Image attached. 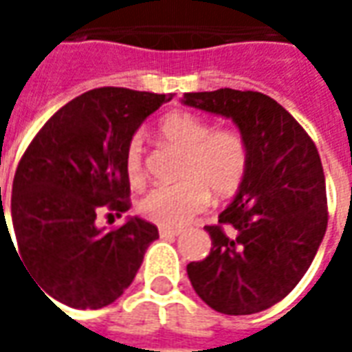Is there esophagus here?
I'll return each instance as SVG.
<instances>
[{"label":"esophagus","instance_id":"obj_1","mask_svg":"<svg viewBox=\"0 0 352 352\" xmlns=\"http://www.w3.org/2000/svg\"><path fill=\"white\" fill-rule=\"evenodd\" d=\"M158 232H160V237H164V239H171V237L181 236V230H173V228H160V230H158Z\"/></svg>","mask_w":352,"mask_h":352}]
</instances>
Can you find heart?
Returning <instances> with one entry per match:
<instances>
[{"instance_id": "1", "label": "heart", "mask_w": 352, "mask_h": 352, "mask_svg": "<svg viewBox=\"0 0 352 352\" xmlns=\"http://www.w3.org/2000/svg\"><path fill=\"white\" fill-rule=\"evenodd\" d=\"M158 133L183 153L181 179L156 186L139 201V213L162 228H183L207 206L211 192L226 198L237 190L249 164L247 141L237 130L219 128L190 111L169 113L158 122ZM126 175L133 186L145 183L143 141L133 135L124 156Z\"/></svg>"}]
</instances>
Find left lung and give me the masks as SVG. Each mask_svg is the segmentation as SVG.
<instances>
[{
	"label": "left lung",
	"mask_w": 352,
	"mask_h": 352,
	"mask_svg": "<svg viewBox=\"0 0 352 352\" xmlns=\"http://www.w3.org/2000/svg\"><path fill=\"white\" fill-rule=\"evenodd\" d=\"M184 105L232 118L247 141L239 192L206 226L211 252L186 265L196 294L224 315H252L300 283L322 243L328 206L313 139L287 109L252 90L188 92Z\"/></svg>",
	"instance_id": "left-lung-1"
}]
</instances>
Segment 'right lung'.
Segmentation results:
<instances>
[{
	"label": "right lung",
	"instance_id": "obj_1",
	"mask_svg": "<svg viewBox=\"0 0 352 352\" xmlns=\"http://www.w3.org/2000/svg\"><path fill=\"white\" fill-rule=\"evenodd\" d=\"M171 98L94 88L56 111L28 145L12 181L14 251L49 300L100 309L131 285L158 228L133 217L101 230L96 217L130 209L126 148L146 116ZM0 217L7 226L3 206Z\"/></svg>",
	"mask_w": 352,
	"mask_h": 352
}]
</instances>
